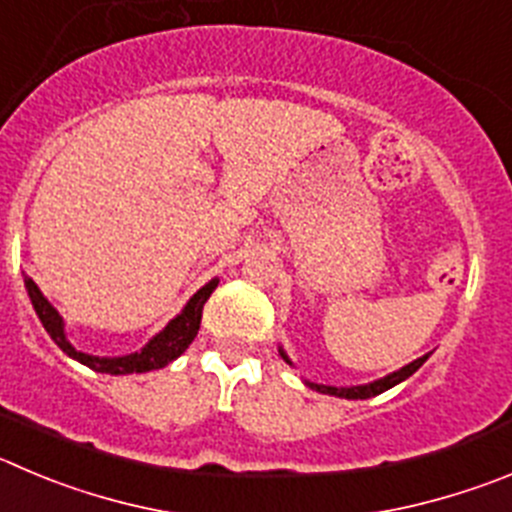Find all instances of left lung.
I'll return each mask as SVG.
<instances>
[{"mask_svg":"<svg viewBox=\"0 0 512 512\" xmlns=\"http://www.w3.org/2000/svg\"><path fill=\"white\" fill-rule=\"evenodd\" d=\"M278 353L283 356L285 364L293 366V361H290V356L285 353L283 346H278ZM432 356V353H424V356H419L417 361H412V364L401 366L399 371H391V374H386L384 379H376V381H369V384H358V386H328V384H315V381H308L303 379L305 386H310L313 391H318V394H328V396H338V399H371V396L376 394H384L386 389H391V386L401 384V381H407L409 376L414 374V371L419 369V366H424V361Z\"/></svg>","mask_w":512,"mask_h":512,"instance_id":"left-lung-1","label":"left lung"}]
</instances>
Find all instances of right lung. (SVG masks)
Returning a JSON list of instances; mask_svg holds the SVG:
<instances>
[{"instance_id": "add662e5", "label": "right lung", "mask_w": 512, "mask_h": 512, "mask_svg": "<svg viewBox=\"0 0 512 512\" xmlns=\"http://www.w3.org/2000/svg\"><path fill=\"white\" fill-rule=\"evenodd\" d=\"M217 285H219V278H212L204 288H199L197 293L191 295L189 303L181 308V313L176 315V318H171V321L166 323L156 336L148 338V343L141 348V351L126 353V356H93V353L78 351V348L70 343L68 333H65V321H62V315L57 313L55 305L42 295V290L37 288L35 280L25 275V288L32 300V308H35L37 318H40V323L45 326V331L50 333L52 341H55L62 351L68 353L70 358H75L78 364L88 366V369L98 371V374H111V376L146 374V371L164 369V366H169L171 361H176V358L189 348V343L197 338L199 323H202V308Z\"/></svg>"}]
</instances>
